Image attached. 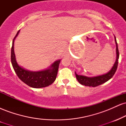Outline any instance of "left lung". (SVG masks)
Masks as SVG:
<instances>
[{
	"instance_id": "left-lung-1",
	"label": "left lung",
	"mask_w": 126,
	"mask_h": 126,
	"mask_svg": "<svg viewBox=\"0 0 126 126\" xmlns=\"http://www.w3.org/2000/svg\"><path fill=\"white\" fill-rule=\"evenodd\" d=\"M114 39H115V44H116V60H115V63H114L112 67L111 68V70L108 73H107L106 74L98 76H94V77H87V76H82V75H78L75 72L76 79L80 84L85 85V86L95 87V86H99V85L107 82L108 80H110L114 76L115 72H116L117 69L118 63V59H119V51H118V45L115 35H114Z\"/></svg>"
}]
</instances>
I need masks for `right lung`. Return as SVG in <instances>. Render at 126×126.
I'll return each mask as SVG.
<instances>
[{"instance_id":"obj_1","label":"right lung","mask_w":126,"mask_h":126,"mask_svg":"<svg viewBox=\"0 0 126 126\" xmlns=\"http://www.w3.org/2000/svg\"><path fill=\"white\" fill-rule=\"evenodd\" d=\"M19 30L14 37L11 48V63L13 68L18 78L29 86L34 88H41L50 85L55 81L58 72L60 60L55 61L47 69L41 71L33 72L26 70L17 63L14 53V41L18 35Z\"/></svg>"}]
</instances>
